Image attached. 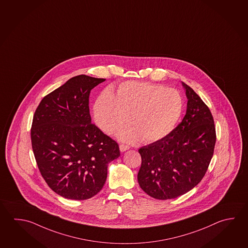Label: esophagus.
I'll return each instance as SVG.
<instances>
[{"label": "esophagus", "instance_id": "34e87169", "mask_svg": "<svg viewBox=\"0 0 248 248\" xmlns=\"http://www.w3.org/2000/svg\"><path fill=\"white\" fill-rule=\"evenodd\" d=\"M128 149H129V146L125 144L120 145V150H121V152H125V151L128 150Z\"/></svg>", "mask_w": 248, "mask_h": 248}]
</instances>
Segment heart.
Wrapping results in <instances>:
<instances>
[{"label":"heart","mask_w":248,"mask_h":248,"mask_svg":"<svg viewBox=\"0 0 248 248\" xmlns=\"http://www.w3.org/2000/svg\"><path fill=\"white\" fill-rule=\"evenodd\" d=\"M184 109V99L174 88L147 82L127 81L121 84L115 93L105 91L95 101L93 118L96 125L120 140L135 142L140 139L153 142L162 140L176 127Z\"/></svg>","instance_id":"obj_1"}]
</instances>
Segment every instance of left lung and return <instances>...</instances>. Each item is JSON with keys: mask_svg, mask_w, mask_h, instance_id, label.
I'll list each match as a JSON object with an SVG mask.
<instances>
[{"mask_svg": "<svg viewBox=\"0 0 248 248\" xmlns=\"http://www.w3.org/2000/svg\"><path fill=\"white\" fill-rule=\"evenodd\" d=\"M187 97L186 113L162 140L139 149L140 188L161 200L187 193L200 183L212 160L216 131L212 113L193 89L182 82Z\"/></svg>", "mask_w": 248, "mask_h": 248, "instance_id": "obj_1", "label": "left lung"}]
</instances>
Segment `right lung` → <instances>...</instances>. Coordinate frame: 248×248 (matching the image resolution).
<instances>
[{
	"label": "right lung",
	"instance_id": "right-lung-1",
	"mask_svg": "<svg viewBox=\"0 0 248 248\" xmlns=\"http://www.w3.org/2000/svg\"><path fill=\"white\" fill-rule=\"evenodd\" d=\"M105 78L78 75L45 96L31 127L32 149L47 185L59 196L86 200L99 193L109 162L120 156L116 141L92 124L91 90Z\"/></svg>",
	"mask_w": 248,
	"mask_h": 248
}]
</instances>
